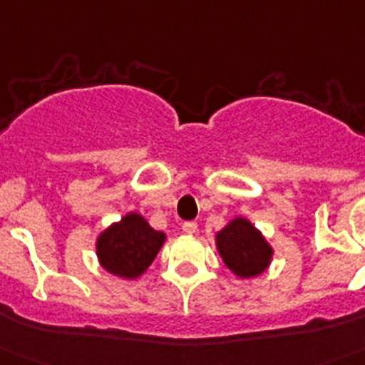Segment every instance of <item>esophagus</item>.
Returning a JSON list of instances; mask_svg holds the SVG:
<instances>
[{
  "label": "esophagus",
  "mask_w": 365,
  "mask_h": 365,
  "mask_svg": "<svg viewBox=\"0 0 365 365\" xmlns=\"http://www.w3.org/2000/svg\"><path fill=\"white\" fill-rule=\"evenodd\" d=\"M182 231H185L186 235H194L195 231H197V224H195V222H185V224H182Z\"/></svg>",
  "instance_id": "34e87169"
}]
</instances>
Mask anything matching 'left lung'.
Wrapping results in <instances>:
<instances>
[{
  "instance_id": "1",
  "label": "left lung",
  "mask_w": 365,
  "mask_h": 365,
  "mask_svg": "<svg viewBox=\"0 0 365 365\" xmlns=\"http://www.w3.org/2000/svg\"><path fill=\"white\" fill-rule=\"evenodd\" d=\"M216 250L224 264L240 279L261 276L269 269L274 248L248 218L235 216L216 233Z\"/></svg>"
}]
</instances>
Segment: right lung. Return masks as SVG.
<instances>
[{
    "instance_id": "add662e5",
    "label": "right lung",
    "mask_w": 365,
    "mask_h": 365,
    "mask_svg": "<svg viewBox=\"0 0 365 365\" xmlns=\"http://www.w3.org/2000/svg\"><path fill=\"white\" fill-rule=\"evenodd\" d=\"M164 231L153 230L140 212H126L98 233L95 252L98 264L121 279H135L145 274L165 242Z\"/></svg>"
}]
</instances>
